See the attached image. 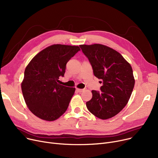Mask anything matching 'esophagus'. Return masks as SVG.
I'll return each instance as SVG.
<instances>
[{"mask_svg": "<svg viewBox=\"0 0 158 158\" xmlns=\"http://www.w3.org/2000/svg\"><path fill=\"white\" fill-rule=\"evenodd\" d=\"M84 90H85V89H79V88H77V91H78L79 92H83Z\"/></svg>", "mask_w": 158, "mask_h": 158, "instance_id": "obj_1", "label": "esophagus"}]
</instances>
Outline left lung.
<instances>
[{
  "instance_id": "1",
  "label": "left lung",
  "mask_w": 158,
  "mask_h": 158,
  "mask_svg": "<svg viewBox=\"0 0 158 158\" xmlns=\"http://www.w3.org/2000/svg\"><path fill=\"white\" fill-rule=\"evenodd\" d=\"M79 46L92 64L94 76L103 81L100 92L92 91L87 108L98 118H112L127 105L133 90L135 80L131 66L118 52L104 45Z\"/></svg>"
}]
</instances>
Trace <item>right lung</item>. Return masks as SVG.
<instances>
[{"instance_id":"right-lung-1","label":"right lung","mask_w":158,"mask_h":158,"mask_svg":"<svg viewBox=\"0 0 158 158\" xmlns=\"http://www.w3.org/2000/svg\"><path fill=\"white\" fill-rule=\"evenodd\" d=\"M80 48L61 44L48 46L38 53L26 66L21 83L29 110L37 117L54 121L67 110L75 88L60 84L66 64Z\"/></svg>"}]
</instances>
